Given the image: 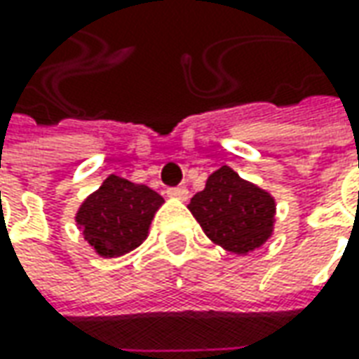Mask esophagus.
<instances>
[{
	"instance_id": "1",
	"label": "esophagus",
	"mask_w": 359,
	"mask_h": 359,
	"mask_svg": "<svg viewBox=\"0 0 359 359\" xmlns=\"http://www.w3.org/2000/svg\"><path fill=\"white\" fill-rule=\"evenodd\" d=\"M165 194L170 198H177V200H187V196H189V191H187L186 187H168Z\"/></svg>"
}]
</instances>
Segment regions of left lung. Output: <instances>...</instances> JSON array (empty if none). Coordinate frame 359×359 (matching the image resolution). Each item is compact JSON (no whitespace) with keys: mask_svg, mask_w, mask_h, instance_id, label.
Instances as JSON below:
<instances>
[{"mask_svg":"<svg viewBox=\"0 0 359 359\" xmlns=\"http://www.w3.org/2000/svg\"><path fill=\"white\" fill-rule=\"evenodd\" d=\"M187 208L205 236L231 254L254 252L271 236L273 198L228 165L208 177L205 189L198 191Z\"/></svg>","mask_w":359,"mask_h":359,"instance_id":"obj_1","label":"left lung"}]
</instances>
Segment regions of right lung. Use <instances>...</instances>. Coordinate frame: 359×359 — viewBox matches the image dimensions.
Listing matches in <instances>:
<instances>
[{"mask_svg":"<svg viewBox=\"0 0 359 359\" xmlns=\"http://www.w3.org/2000/svg\"><path fill=\"white\" fill-rule=\"evenodd\" d=\"M161 203L163 198L147 186L109 175L104 186L81 203L76 222L97 254L118 257L145 240Z\"/></svg>","mask_w":359,"mask_h":359,"instance_id":"right-lung-1","label":"right lung"}]
</instances>
